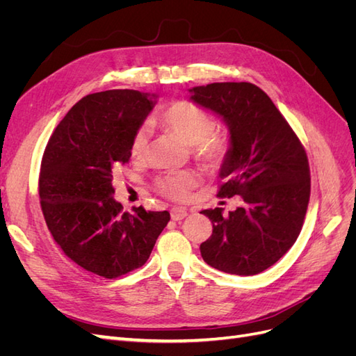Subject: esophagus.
Returning a JSON list of instances; mask_svg holds the SVG:
<instances>
[{
    "instance_id": "esophagus-1",
    "label": "esophagus",
    "mask_w": 356,
    "mask_h": 356,
    "mask_svg": "<svg viewBox=\"0 0 356 356\" xmlns=\"http://www.w3.org/2000/svg\"><path fill=\"white\" fill-rule=\"evenodd\" d=\"M187 217V209L184 208H172L170 209V218L174 221H181Z\"/></svg>"
}]
</instances>
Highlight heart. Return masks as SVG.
<instances>
[{"label":"heart","instance_id":"obj_1","mask_svg":"<svg viewBox=\"0 0 356 356\" xmlns=\"http://www.w3.org/2000/svg\"><path fill=\"white\" fill-rule=\"evenodd\" d=\"M154 122L179 136L186 144L193 147L195 156L209 166L220 165L227 156L229 141L222 134L215 131V118L202 106L178 101L161 111ZM148 148L147 127H139L131 143L134 159H143ZM199 177L191 170L169 172L154 181V187L161 196L175 202H184L190 197L191 190L197 186Z\"/></svg>","mask_w":356,"mask_h":356}]
</instances>
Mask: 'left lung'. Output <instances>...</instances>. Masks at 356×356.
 Instances as JSON below:
<instances>
[{
    "instance_id": "left-lung-1",
    "label": "left lung",
    "mask_w": 356,
    "mask_h": 356,
    "mask_svg": "<svg viewBox=\"0 0 356 356\" xmlns=\"http://www.w3.org/2000/svg\"><path fill=\"white\" fill-rule=\"evenodd\" d=\"M190 99L221 117L230 147L220 169L218 197L239 195L243 207L200 213L212 221L200 245L203 260L221 272L251 276L273 266L297 241L310 197L303 145L272 99L251 83L197 86Z\"/></svg>"
}]
</instances>
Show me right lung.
<instances>
[{
	"mask_svg": "<svg viewBox=\"0 0 356 356\" xmlns=\"http://www.w3.org/2000/svg\"><path fill=\"white\" fill-rule=\"evenodd\" d=\"M156 95L105 90L84 96L53 132L41 161L38 193L53 239L84 270L113 279L141 267L170 220L143 207L123 212L113 172L131 159V143Z\"/></svg>",
	"mask_w": 356,
	"mask_h": 356,
	"instance_id": "obj_1",
	"label": "right lung"
}]
</instances>
